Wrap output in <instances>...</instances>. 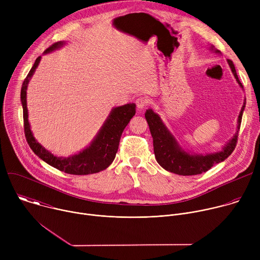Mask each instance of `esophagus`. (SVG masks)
Masks as SVG:
<instances>
[{"mask_svg": "<svg viewBox=\"0 0 260 260\" xmlns=\"http://www.w3.org/2000/svg\"><path fill=\"white\" fill-rule=\"evenodd\" d=\"M147 100L145 98H139L137 99L136 101V105H137V108L138 110H143L146 106H147Z\"/></svg>", "mask_w": 260, "mask_h": 260, "instance_id": "34e87169", "label": "esophagus"}]
</instances>
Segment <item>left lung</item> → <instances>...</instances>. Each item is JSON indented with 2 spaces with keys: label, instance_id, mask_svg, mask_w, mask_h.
<instances>
[{
  "label": "left lung",
  "instance_id": "8db88e82",
  "mask_svg": "<svg viewBox=\"0 0 260 260\" xmlns=\"http://www.w3.org/2000/svg\"><path fill=\"white\" fill-rule=\"evenodd\" d=\"M210 50L214 51L215 53H220V51L214 48V46H210ZM228 63L238 84L243 89V85L239 80L234 62L231 59H228ZM245 102L238 117L237 132L234 137L222 147L221 150L206 154L191 153L184 150L174 135L164 123L160 116L155 113L152 109L146 110L145 118L148 122V125H149V129L153 138V148L156 161L168 172L181 176H192L207 172L214 165L225 160L233 153L237 145L238 133L240 131L242 116L246 105Z\"/></svg>",
  "mask_w": 260,
  "mask_h": 260
}]
</instances>
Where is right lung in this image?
I'll use <instances>...</instances> for the list:
<instances>
[{"mask_svg":"<svg viewBox=\"0 0 260 260\" xmlns=\"http://www.w3.org/2000/svg\"><path fill=\"white\" fill-rule=\"evenodd\" d=\"M66 44L63 41H59L47 48L43 54H48L56 49H59ZM41 56L35 60L34 66L28 72L26 78L24 79L21 91L20 100L23 109V122H24V134L26 141L36 155H38L49 166L72 175H89L99 173L106 170L113 162L119 146L120 137L123 129L128 124L129 120L136 114V104L129 103L123 106L115 107L107 117L106 121L98 132L96 136L80 152L71 155L69 157H58L52 154L50 151L37 141L30 131L28 122V113L26 107V89L27 84L34 75V73L39 66Z\"/></svg>","mask_w":260,"mask_h":260,"instance_id":"right-lung-1","label":"right lung"}]
</instances>
